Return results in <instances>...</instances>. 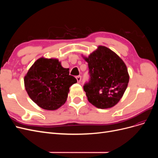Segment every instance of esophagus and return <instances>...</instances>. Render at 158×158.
Masks as SVG:
<instances>
[{
  "instance_id": "esophagus-1",
  "label": "esophagus",
  "mask_w": 158,
  "mask_h": 158,
  "mask_svg": "<svg viewBox=\"0 0 158 158\" xmlns=\"http://www.w3.org/2000/svg\"><path fill=\"white\" fill-rule=\"evenodd\" d=\"M76 80H77V82L78 83H80V81H81V79H82V77H81V76H77L76 77Z\"/></svg>"
}]
</instances>
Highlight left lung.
I'll return each mask as SVG.
<instances>
[{
    "label": "left lung",
    "mask_w": 158,
    "mask_h": 158,
    "mask_svg": "<svg viewBox=\"0 0 158 158\" xmlns=\"http://www.w3.org/2000/svg\"><path fill=\"white\" fill-rule=\"evenodd\" d=\"M89 80L84 90L89 103L99 109L112 107L125 93L129 81L127 66L115 52L99 46L88 57Z\"/></svg>",
    "instance_id": "1"
}]
</instances>
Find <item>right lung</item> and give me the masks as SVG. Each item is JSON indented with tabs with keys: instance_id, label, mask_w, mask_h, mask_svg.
Instances as JSON below:
<instances>
[{
	"instance_id": "obj_1",
	"label": "right lung",
	"mask_w": 158,
	"mask_h": 158,
	"mask_svg": "<svg viewBox=\"0 0 158 158\" xmlns=\"http://www.w3.org/2000/svg\"><path fill=\"white\" fill-rule=\"evenodd\" d=\"M77 82L69 75V69L61 66L58 59H37L24 77V85L30 98L38 106L55 110L65 103L69 88Z\"/></svg>"
}]
</instances>
